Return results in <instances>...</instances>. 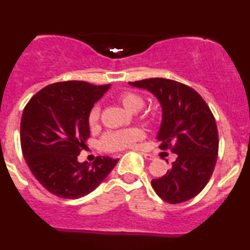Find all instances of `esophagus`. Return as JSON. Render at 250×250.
I'll list each match as a JSON object with an SVG mask.
<instances>
[{
  "label": "esophagus",
  "mask_w": 250,
  "mask_h": 250,
  "mask_svg": "<svg viewBox=\"0 0 250 250\" xmlns=\"http://www.w3.org/2000/svg\"><path fill=\"white\" fill-rule=\"evenodd\" d=\"M143 156L145 157V158H146L147 160H153L154 158H156V157L152 156V154H149V153H143Z\"/></svg>",
  "instance_id": "1"
}]
</instances>
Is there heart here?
Segmentation results:
<instances>
[{"label": "heart", "instance_id": "heart-1", "mask_svg": "<svg viewBox=\"0 0 250 250\" xmlns=\"http://www.w3.org/2000/svg\"><path fill=\"white\" fill-rule=\"evenodd\" d=\"M118 99L123 106L129 111H138L145 104L143 97L139 96L138 93H134V92H123L120 94ZM99 116H101V109H99L98 105H94L88 112L87 120L90 125H97L99 121ZM143 117L147 118V120H153L156 115L153 112H144ZM144 136H145V133L140 128L136 127L115 130V132L105 134L102 139V146L106 151H121V149L134 146L138 141L143 140Z\"/></svg>", "mask_w": 250, "mask_h": 250}]
</instances>
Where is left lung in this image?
I'll return each instance as SVG.
<instances>
[{
    "mask_svg": "<svg viewBox=\"0 0 250 250\" xmlns=\"http://www.w3.org/2000/svg\"><path fill=\"white\" fill-rule=\"evenodd\" d=\"M157 97L163 120L157 140L160 148H169L177 158L152 187L169 204L190 200L205 188L218 158V129L211 109L194 88L178 81L151 78L129 83Z\"/></svg>",
    "mask_w": 250,
    "mask_h": 250,
    "instance_id": "8db88e82",
    "label": "left lung"
}]
</instances>
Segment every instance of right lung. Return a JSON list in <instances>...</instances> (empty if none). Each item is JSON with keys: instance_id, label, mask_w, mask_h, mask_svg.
<instances>
[{"instance_id": "obj_1", "label": "right lung", "mask_w": 250, "mask_h": 250, "mask_svg": "<svg viewBox=\"0 0 250 250\" xmlns=\"http://www.w3.org/2000/svg\"><path fill=\"white\" fill-rule=\"evenodd\" d=\"M86 81H62L37 92L23 109L20 141L31 172L46 190L79 199L98 187L118 159L97 157L92 164L78 156L90 138L88 112L109 90Z\"/></svg>"}]
</instances>
